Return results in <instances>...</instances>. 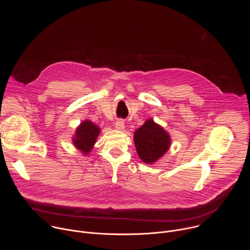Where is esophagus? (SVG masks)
<instances>
[{
	"label": "esophagus",
	"instance_id": "1",
	"mask_svg": "<svg viewBox=\"0 0 250 250\" xmlns=\"http://www.w3.org/2000/svg\"><path fill=\"white\" fill-rule=\"evenodd\" d=\"M116 128L119 130H124L125 129V122L123 120H118L116 122Z\"/></svg>",
	"mask_w": 250,
	"mask_h": 250
}]
</instances>
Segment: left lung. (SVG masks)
<instances>
[{
  "mask_svg": "<svg viewBox=\"0 0 250 250\" xmlns=\"http://www.w3.org/2000/svg\"><path fill=\"white\" fill-rule=\"evenodd\" d=\"M133 139L139 158L147 164L154 163L161 158L171 144L168 132L152 119L147 120L144 125L135 130Z\"/></svg>",
  "mask_w": 250,
  "mask_h": 250,
  "instance_id": "obj_1",
  "label": "left lung"
}]
</instances>
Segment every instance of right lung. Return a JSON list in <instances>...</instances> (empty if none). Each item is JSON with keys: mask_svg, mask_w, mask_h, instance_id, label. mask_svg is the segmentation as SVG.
<instances>
[{"mask_svg": "<svg viewBox=\"0 0 250 250\" xmlns=\"http://www.w3.org/2000/svg\"><path fill=\"white\" fill-rule=\"evenodd\" d=\"M100 131V127L94 123L89 120L84 121L76 128L73 136L72 141L75 147L84 154H88L92 150Z\"/></svg>", "mask_w": 250, "mask_h": 250, "instance_id": "1", "label": "right lung"}]
</instances>
